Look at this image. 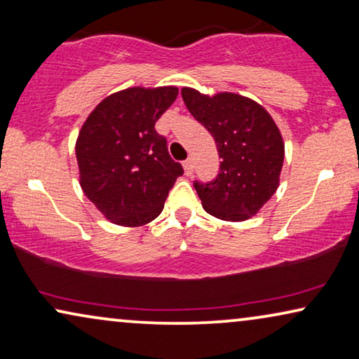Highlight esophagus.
Wrapping results in <instances>:
<instances>
[{
	"mask_svg": "<svg viewBox=\"0 0 359 359\" xmlns=\"http://www.w3.org/2000/svg\"><path fill=\"white\" fill-rule=\"evenodd\" d=\"M184 170H185V175L194 174V161L187 159L185 163H184Z\"/></svg>",
	"mask_w": 359,
	"mask_h": 359,
	"instance_id": "esophagus-1",
	"label": "esophagus"
}]
</instances>
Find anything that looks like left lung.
I'll list each match as a JSON object with an SVG mask.
<instances>
[{
	"label": "left lung",
	"mask_w": 359,
	"mask_h": 359,
	"mask_svg": "<svg viewBox=\"0 0 359 359\" xmlns=\"http://www.w3.org/2000/svg\"><path fill=\"white\" fill-rule=\"evenodd\" d=\"M189 112L210 131L221 161L215 182L195 190L206 213L223 221L250 219L280 185L285 141L259 102L234 93L201 94L182 88Z\"/></svg>",
	"instance_id": "1"
}]
</instances>
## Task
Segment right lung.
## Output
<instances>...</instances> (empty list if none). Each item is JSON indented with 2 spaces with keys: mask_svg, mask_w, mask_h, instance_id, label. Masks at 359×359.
Instances as JSON below:
<instances>
[{
  "mask_svg": "<svg viewBox=\"0 0 359 359\" xmlns=\"http://www.w3.org/2000/svg\"><path fill=\"white\" fill-rule=\"evenodd\" d=\"M175 86L128 88L100 100L76 140L79 185L110 223L135 228L158 218L184 174L154 123L177 99Z\"/></svg>",
  "mask_w": 359,
  "mask_h": 359,
  "instance_id": "add662e5",
  "label": "right lung"
}]
</instances>
